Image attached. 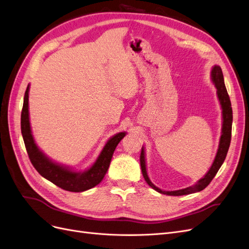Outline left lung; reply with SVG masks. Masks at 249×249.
<instances>
[{"label":"left lung","instance_id":"obj_1","mask_svg":"<svg viewBox=\"0 0 249 249\" xmlns=\"http://www.w3.org/2000/svg\"><path fill=\"white\" fill-rule=\"evenodd\" d=\"M212 76V81L214 84V87L216 89V95L218 98V101H220L221 107H222V115H223V124H222V135L220 138V143H218V148H217V152L215 154L214 160L205 176L200 178L195 185L187 187L185 189H181V190H175V191H164L156 187L148 177L147 174V168H146V159H145V149L142 147V151L140 155V163H141V170L143 177L145 178L146 183L153 188L155 191L165 194V195H170V196H181V195H188V194H192L199 192L203 190L204 188H206L212 182L214 176L216 175L217 171L220 170V167L222 166L225 158L227 156L229 147H230L231 143V134H232V122H233V112H232V107H231V101H230V97L228 95L227 89L225 86L224 82V75L222 72V68L218 65H214L212 69L211 72Z\"/></svg>","mask_w":249,"mask_h":249}]
</instances>
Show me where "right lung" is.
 I'll use <instances>...</instances> for the list:
<instances>
[{"label": "right lung", "mask_w": 249, "mask_h": 249, "mask_svg": "<svg viewBox=\"0 0 249 249\" xmlns=\"http://www.w3.org/2000/svg\"><path fill=\"white\" fill-rule=\"evenodd\" d=\"M28 92L26 88L21 111V134L29 159L38 174L63 190L71 192H84L100 183L110 164L113 152L118 143L126 135L125 132L117 133L106 142L101 153L94 164L84 172H75L71 167L52 161L36 146L32 133L28 112Z\"/></svg>", "instance_id": "obj_1"}]
</instances>
